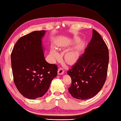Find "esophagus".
I'll return each mask as SVG.
<instances>
[{"instance_id":"1","label":"esophagus","mask_w":121,"mask_h":121,"mask_svg":"<svg viewBox=\"0 0 121 121\" xmlns=\"http://www.w3.org/2000/svg\"><path fill=\"white\" fill-rule=\"evenodd\" d=\"M64 73V70L62 68H59L58 70V75H62Z\"/></svg>"}]
</instances>
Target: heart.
Listing matches in <instances>:
<instances>
[{
    "label": "heart",
    "instance_id": "obj_1",
    "mask_svg": "<svg viewBox=\"0 0 121 121\" xmlns=\"http://www.w3.org/2000/svg\"><path fill=\"white\" fill-rule=\"evenodd\" d=\"M50 53L53 58L57 59L59 57V53L57 52L56 50H54V49L51 50ZM65 61H66L67 62L72 63L75 62V61L77 60V59L78 58V55L75 52H73V51H70V52H67L66 54H65Z\"/></svg>",
    "mask_w": 121,
    "mask_h": 121
}]
</instances>
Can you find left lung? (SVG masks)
<instances>
[{
    "label": "left lung",
    "instance_id": "obj_1",
    "mask_svg": "<svg viewBox=\"0 0 121 121\" xmlns=\"http://www.w3.org/2000/svg\"><path fill=\"white\" fill-rule=\"evenodd\" d=\"M109 52L100 34L93 29L92 37L77 62L67 71L71 78L69 92L76 99L87 100L101 90L107 77Z\"/></svg>",
    "mask_w": 121,
    "mask_h": 121
}]
</instances>
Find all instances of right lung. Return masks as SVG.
<instances>
[{"label": "right lung", "instance_id": "right-lung-1", "mask_svg": "<svg viewBox=\"0 0 121 121\" xmlns=\"http://www.w3.org/2000/svg\"><path fill=\"white\" fill-rule=\"evenodd\" d=\"M45 32L35 31L22 37L11 54L14 83L20 93L30 99L43 97L58 73L56 65L45 59L42 39Z\"/></svg>", "mask_w": 121, "mask_h": 121}]
</instances>
